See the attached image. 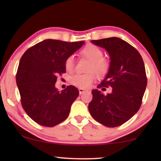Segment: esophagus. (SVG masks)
<instances>
[{"label":"esophagus","instance_id":"1","mask_svg":"<svg viewBox=\"0 0 161 161\" xmlns=\"http://www.w3.org/2000/svg\"><path fill=\"white\" fill-rule=\"evenodd\" d=\"M78 90H79V94H82L84 92H86V90L83 89V88H79Z\"/></svg>","mask_w":161,"mask_h":161}]
</instances>
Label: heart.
<instances>
[{
  "label": "heart",
  "instance_id": "1",
  "mask_svg": "<svg viewBox=\"0 0 161 161\" xmlns=\"http://www.w3.org/2000/svg\"><path fill=\"white\" fill-rule=\"evenodd\" d=\"M81 54L86 57L91 63L87 68L88 73L74 74L70 76L69 82L71 84L80 88L89 87L95 80L97 73L99 77H105L108 73L111 67V61L108 58L103 56L104 53L98 46L93 44L86 45L81 50ZM65 69L68 72H71L75 67V61L72 56L66 58L64 62ZM96 73L95 74V72Z\"/></svg>",
  "mask_w": 161,
  "mask_h": 161
}]
</instances>
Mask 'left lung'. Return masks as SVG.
<instances>
[{"instance_id": "left-lung-1", "label": "left lung", "mask_w": 161, "mask_h": 161, "mask_svg": "<svg viewBox=\"0 0 161 161\" xmlns=\"http://www.w3.org/2000/svg\"><path fill=\"white\" fill-rule=\"evenodd\" d=\"M105 48L111 57V67L99 89L112 87L106 95L92 90L89 111L92 117L108 127L120 126L139 110L146 90L147 78L144 61L135 47L117 37L92 40Z\"/></svg>"}]
</instances>
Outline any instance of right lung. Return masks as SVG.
Returning a JSON list of instances; mask_svg holds the SVG:
<instances>
[{"label":"right lung","mask_w":161,"mask_h":161,"mask_svg":"<svg viewBox=\"0 0 161 161\" xmlns=\"http://www.w3.org/2000/svg\"><path fill=\"white\" fill-rule=\"evenodd\" d=\"M84 42H67L45 39L24 53L19 61L16 82L24 111L37 124L54 127L68 117L72 103L79 95L74 86L60 92L55 83L65 73L64 62Z\"/></svg>","instance_id":"1"}]
</instances>
